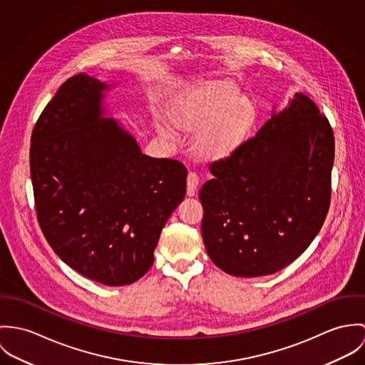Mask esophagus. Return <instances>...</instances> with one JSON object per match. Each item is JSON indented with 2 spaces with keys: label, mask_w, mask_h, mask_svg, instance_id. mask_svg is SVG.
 Listing matches in <instances>:
<instances>
[{
  "label": "esophagus",
  "mask_w": 365,
  "mask_h": 365,
  "mask_svg": "<svg viewBox=\"0 0 365 365\" xmlns=\"http://www.w3.org/2000/svg\"><path fill=\"white\" fill-rule=\"evenodd\" d=\"M199 182H200V178L196 172H189L187 175V182H186V193L187 196H195L196 195V190H197V186H199Z\"/></svg>",
  "instance_id": "34e87169"
}]
</instances>
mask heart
Masks as SVG:
<instances>
[{"instance_id": "obj_1", "label": "heart", "mask_w": 365, "mask_h": 365, "mask_svg": "<svg viewBox=\"0 0 365 365\" xmlns=\"http://www.w3.org/2000/svg\"><path fill=\"white\" fill-rule=\"evenodd\" d=\"M253 118L252 102L227 85L197 89L172 110V120L178 127L200 131L197 145L208 158L228 155L241 143ZM160 130L165 135L173 134L166 123L160 124Z\"/></svg>"}]
</instances>
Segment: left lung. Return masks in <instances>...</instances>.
<instances>
[{
    "instance_id": "obj_1",
    "label": "left lung",
    "mask_w": 365,
    "mask_h": 365,
    "mask_svg": "<svg viewBox=\"0 0 365 365\" xmlns=\"http://www.w3.org/2000/svg\"><path fill=\"white\" fill-rule=\"evenodd\" d=\"M331 127L295 93L283 110L224 160L200 189L202 241L210 259L235 277L273 274L315 240L330 204Z\"/></svg>"
}]
</instances>
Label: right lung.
Masks as SVG:
<instances>
[{
    "instance_id": "obj_1",
    "label": "right lung",
    "mask_w": 365,
    "mask_h": 365,
    "mask_svg": "<svg viewBox=\"0 0 365 365\" xmlns=\"http://www.w3.org/2000/svg\"><path fill=\"white\" fill-rule=\"evenodd\" d=\"M112 86L81 73L58 88L32 133L31 178L51 249L86 279L118 287L153 266L163 225L185 199L187 170L143 154L105 116Z\"/></svg>"
}]
</instances>
